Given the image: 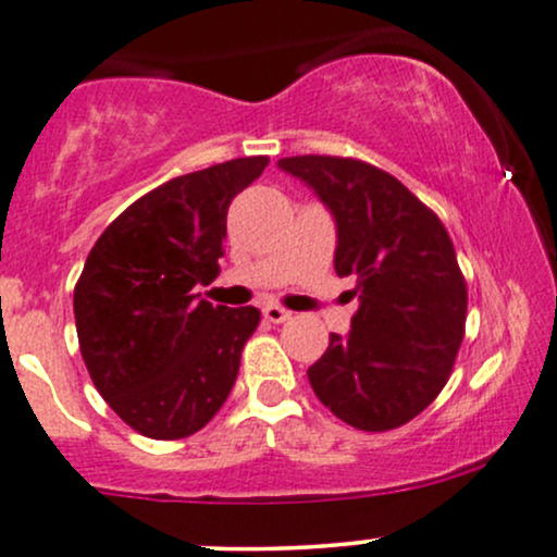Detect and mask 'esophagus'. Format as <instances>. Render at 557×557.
Listing matches in <instances>:
<instances>
[{
  "label": "esophagus",
  "instance_id": "1",
  "mask_svg": "<svg viewBox=\"0 0 557 557\" xmlns=\"http://www.w3.org/2000/svg\"><path fill=\"white\" fill-rule=\"evenodd\" d=\"M261 314H264L267 322H272V324H283L290 319V311H285L283 306H277V304H267L264 309H261Z\"/></svg>",
  "mask_w": 557,
  "mask_h": 557
}]
</instances>
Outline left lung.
<instances>
[{"label": "left lung", "mask_w": 557, "mask_h": 557, "mask_svg": "<svg viewBox=\"0 0 557 557\" xmlns=\"http://www.w3.org/2000/svg\"><path fill=\"white\" fill-rule=\"evenodd\" d=\"M277 168L314 190L335 220V272L359 311L332 332L309 382L363 432H387L445 387L463 341L466 283L443 222L387 172L343 157H287Z\"/></svg>", "instance_id": "1"}]
</instances>
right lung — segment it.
I'll return each instance as SVG.
<instances>
[{
  "label": "right lung",
  "mask_w": 557,
  "mask_h": 557,
  "mask_svg": "<svg viewBox=\"0 0 557 557\" xmlns=\"http://www.w3.org/2000/svg\"><path fill=\"white\" fill-rule=\"evenodd\" d=\"M267 162L243 157L172 177L88 253L73 296L83 361L101 398L146 437L198 432L235 385L259 309L212 306L194 290L220 272L230 203Z\"/></svg>",
  "instance_id": "1"
}]
</instances>
